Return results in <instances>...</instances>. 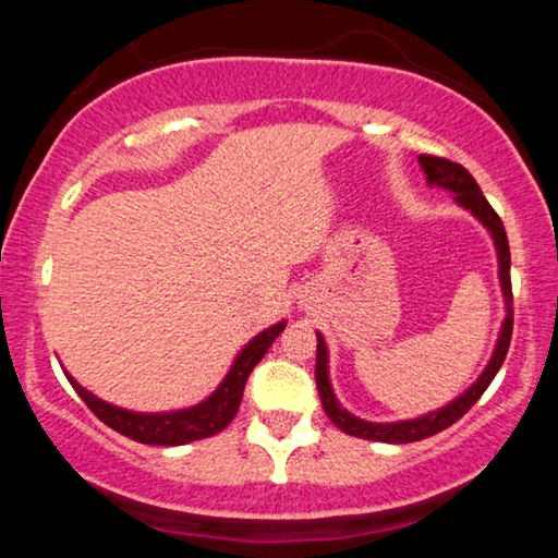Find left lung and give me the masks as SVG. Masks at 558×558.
<instances>
[{"label": "left lung", "instance_id": "obj_1", "mask_svg": "<svg viewBox=\"0 0 558 558\" xmlns=\"http://www.w3.org/2000/svg\"><path fill=\"white\" fill-rule=\"evenodd\" d=\"M420 168L425 170L427 185H438V189L451 191L453 202H457L462 209H466V213L475 215L477 220L483 222V228L490 233L493 246H496V254H498V280H501V291L506 301V317L501 323V332H498V341H496V349H493L490 362L485 364L483 373H480L477 380L472 383L464 393H459L457 399L448 401L446 407L433 409V412L420 414V417L414 420H399V422H367L356 417V414H351L349 409H343V403L336 399V393H332V386H330L328 345H325L323 332H317L315 380H317L319 399H323L325 414H328L332 425L341 427L345 435L377 440V444H414V440L430 438V435L446 430V427H451L459 417H464V414L472 409V403L485 393V388L490 386L493 377H496L498 369H501L506 351H509V343H511V325H514V310H511V275H509L511 254H509V239H506L501 217L493 213V207L488 204V198L483 196V191H480L475 178H472L462 165L448 162L444 157L420 155Z\"/></svg>", "mask_w": 558, "mask_h": 558}]
</instances>
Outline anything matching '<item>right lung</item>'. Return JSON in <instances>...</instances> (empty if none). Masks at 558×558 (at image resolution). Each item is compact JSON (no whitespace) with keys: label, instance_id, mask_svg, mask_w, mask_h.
<instances>
[{"label":"right lung","instance_id":"1","mask_svg":"<svg viewBox=\"0 0 558 558\" xmlns=\"http://www.w3.org/2000/svg\"><path fill=\"white\" fill-rule=\"evenodd\" d=\"M283 328L286 319H280V323L270 325L267 330L257 332V336L239 351V356L230 364L228 375L222 377L220 386H217L207 399L194 403V407L189 409H175V412H131V409L114 407V403L101 401L99 396L92 393V390L83 388L75 377H70L68 373L65 375L70 386L75 388V393L86 401V407L92 409L107 427H112V430H118L120 435H125V438L131 440H138V444L185 446L191 444V440H202L226 430L230 420L239 412L248 375H252V369L257 367L275 338L283 332Z\"/></svg>","mask_w":558,"mask_h":558}]
</instances>
